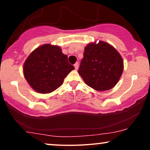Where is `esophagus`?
Here are the masks:
<instances>
[{"label": "esophagus", "mask_w": 150, "mask_h": 150, "mask_svg": "<svg viewBox=\"0 0 150 150\" xmlns=\"http://www.w3.org/2000/svg\"><path fill=\"white\" fill-rule=\"evenodd\" d=\"M74 66H75V70H77V69H78V67H79V63H76L75 65H74Z\"/></svg>", "instance_id": "esophagus-1"}]
</instances>
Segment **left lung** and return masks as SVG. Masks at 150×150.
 Returning a JSON list of instances; mask_svg holds the SVG:
<instances>
[{"mask_svg":"<svg viewBox=\"0 0 150 150\" xmlns=\"http://www.w3.org/2000/svg\"><path fill=\"white\" fill-rule=\"evenodd\" d=\"M78 73L83 80L97 91L113 88L123 71V61L119 53L108 43L99 41L85 48Z\"/></svg>","mask_w":150,"mask_h":150,"instance_id":"left-lung-1","label":"left lung"}]
</instances>
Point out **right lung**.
I'll return each mask as SVG.
<instances>
[{
  "label": "right lung",
  "mask_w": 150,
  "mask_h": 150,
  "mask_svg": "<svg viewBox=\"0 0 150 150\" xmlns=\"http://www.w3.org/2000/svg\"><path fill=\"white\" fill-rule=\"evenodd\" d=\"M75 69L59 46L44 44L30 53L23 65L24 76L32 88L42 94L52 92Z\"/></svg>",
  "instance_id": "add662e5"
}]
</instances>
